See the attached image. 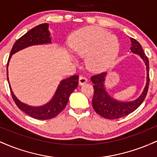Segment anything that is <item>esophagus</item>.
<instances>
[{"label":"esophagus","instance_id":"1","mask_svg":"<svg viewBox=\"0 0 157 157\" xmlns=\"http://www.w3.org/2000/svg\"><path fill=\"white\" fill-rule=\"evenodd\" d=\"M87 82H88V79L86 78V77L81 76L80 77V78H79V84H80V86H82V85L85 84Z\"/></svg>","mask_w":157,"mask_h":157}]
</instances>
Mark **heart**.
Listing matches in <instances>:
<instances>
[{"label":"heart","mask_w":157,"mask_h":157,"mask_svg":"<svg viewBox=\"0 0 157 157\" xmlns=\"http://www.w3.org/2000/svg\"><path fill=\"white\" fill-rule=\"evenodd\" d=\"M75 55L86 58L89 68L98 70L114 60L120 45L114 36L98 27H88L75 34L71 43Z\"/></svg>","instance_id":"1"}]
</instances>
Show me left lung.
I'll list each match as a JSON object with an SVG mask.
<instances>
[{
  "label": "left lung",
  "mask_w": 157,
  "mask_h": 157,
  "mask_svg": "<svg viewBox=\"0 0 157 157\" xmlns=\"http://www.w3.org/2000/svg\"><path fill=\"white\" fill-rule=\"evenodd\" d=\"M131 46L130 48L132 53L136 54L141 57L145 62L147 70V82L142 94L139 98L131 102H120L111 97L105 89V78L106 72L97 74L91 77V82L94 83V97L92 106L97 113L102 117L109 120H115L128 116L129 113L134 111L146 97L149 86V61L145 55L142 46L137 40L131 37Z\"/></svg>",
  "instance_id": "left-lung-1"
}]
</instances>
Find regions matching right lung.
Returning <instances> with one entry per match:
<instances>
[{
    "mask_svg": "<svg viewBox=\"0 0 157 157\" xmlns=\"http://www.w3.org/2000/svg\"><path fill=\"white\" fill-rule=\"evenodd\" d=\"M48 29V23H43V24L38 25L35 28L32 29L31 30L27 32L25 35H23L22 37L17 40L11 50L6 66L7 80H8L9 86H10L11 94H12V98H13L16 105L21 111L26 113L29 116L37 119V120H43L55 117L65 109V107L67 105L70 94L78 86L79 76L78 75H73L68 78L63 80L56 90L53 98L48 103L44 105L39 106V107H33V106L28 105L21 102L14 94L13 91L11 89L10 82H9L8 65L12 55L23 48L28 47V46H34V45L51 44L52 40Z\"/></svg>",
    "mask_w": 157,
    "mask_h": 157,
    "instance_id": "obj_1",
    "label": "right lung"
}]
</instances>
